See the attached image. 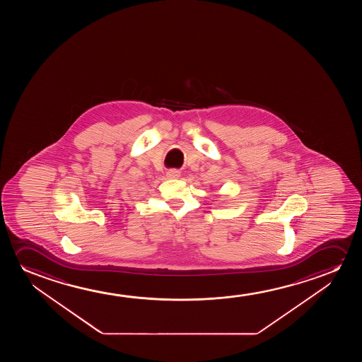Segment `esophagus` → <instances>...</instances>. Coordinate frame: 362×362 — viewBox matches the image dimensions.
Wrapping results in <instances>:
<instances>
[{
    "instance_id": "esophagus-1",
    "label": "esophagus",
    "mask_w": 362,
    "mask_h": 362,
    "mask_svg": "<svg viewBox=\"0 0 362 362\" xmlns=\"http://www.w3.org/2000/svg\"><path fill=\"white\" fill-rule=\"evenodd\" d=\"M167 177L172 179L179 178V177H180V172L177 170V169H170V170L167 172Z\"/></svg>"
}]
</instances>
